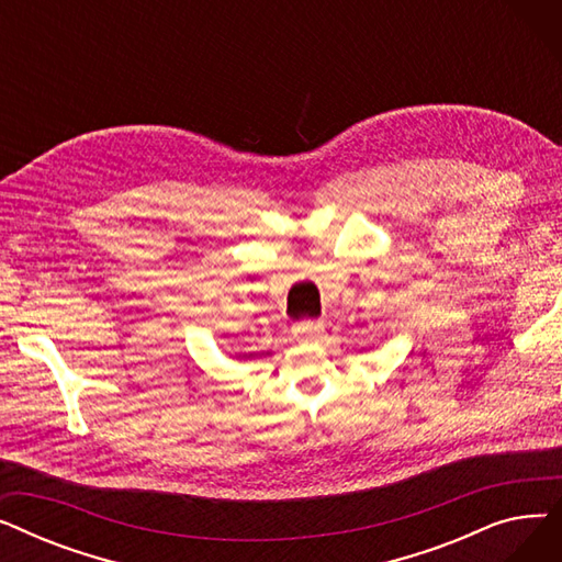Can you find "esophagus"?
<instances>
[{"label":"esophagus","instance_id":"esophagus-1","mask_svg":"<svg viewBox=\"0 0 562 562\" xmlns=\"http://www.w3.org/2000/svg\"><path fill=\"white\" fill-rule=\"evenodd\" d=\"M291 333L299 341H314V339L321 337L323 328H321L318 321H299V323H293Z\"/></svg>","mask_w":562,"mask_h":562}]
</instances>
